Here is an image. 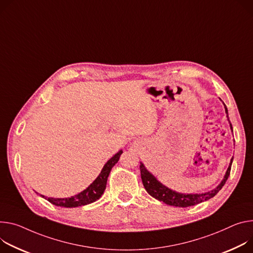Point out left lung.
<instances>
[{"mask_svg":"<svg viewBox=\"0 0 253 253\" xmlns=\"http://www.w3.org/2000/svg\"><path fill=\"white\" fill-rule=\"evenodd\" d=\"M224 104V103H223ZM225 107V113L227 114V120L230 124V129L233 132V128L232 125L230 123V120H229L228 117V110L224 104ZM233 163V157L230 160V164H229V167L226 170V173L223 177V179L221 180V182L219 185L209 191V192H205V193H200V194H185V193H178L175 192L173 190H170L169 188H168L167 186H165L164 183L160 182L150 171L147 170V169L145 168V166L140 163V172H141V179L143 182V186L146 190V192L153 197L154 199L162 201L167 205L169 206H174V207H190V206H194L197 204H200L202 202L208 201L211 198H213L214 196L217 195V193L223 188V186L225 185V182L230 174V170H231V166Z\"/></svg>","mask_w":253,"mask_h":253,"instance_id":"8db88e82","label":"left lung"}]
</instances>
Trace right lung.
I'll return each mask as SVG.
<instances>
[{
	"instance_id": "obj_1",
	"label": "right lung",
	"mask_w": 253,
	"mask_h": 253,
	"mask_svg": "<svg viewBox=\"0 0 253 253\" xmlns=\"http://www.w3.org/2000/svg\"><path fill=\"white\" fill-rule=\"evenodd\" d=\"M122 153H123V150L121 149L114 156H112L103 167L98 177L83 192L70 198H48L43 195H40V197L47 200L48 202H50L55 206L64 207V208H76V207H81V206H84V205L96 202L104 194L107 186L108 176L111 172V169L118 163V160ZM36 194L38 193L36 192Z\"/></svg>"
}]
</instances>
